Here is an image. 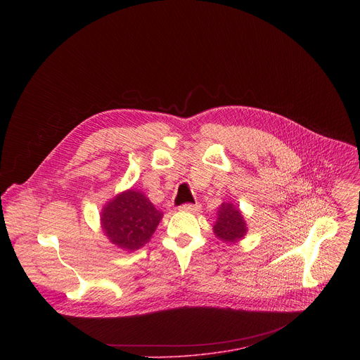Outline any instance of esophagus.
<instances>
[{
	"label": "esophagus",
	"instance_id": "1",
	"mask_svg": "<svg viewBox=\"0 0 360 360\" xmlns=\"http://www.w3.org/2000/svg\"><path fill=\"white\" fill-rule=\"evenodd\" d=\"M199 205H192V203H185L182 205V207H179V211H184V212H196L199 211Z\"/></svg>",
	"mask_w": 360,
	"mask_h": 360
}]
</instances>
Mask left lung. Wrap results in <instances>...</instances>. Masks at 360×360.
Listing matches in <instances>:
<instances>
[{"instance_id": "obj_1", "label": "left lung", "mask_w": 360, "mask_h": 360, "mask_svg": "<svg viewBox=\"0 0 360 360\" xmlns=\"http://www.w3.org/2000/svg\"><path fill=\"white\" fill-rule=\"evenodd\" d=\"M214 232L221 240L228 243H235L246 235L248 228L243 215L232 202H224L219 207Z\"/></svg>"}]
</instances>
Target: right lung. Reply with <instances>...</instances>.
I'll use <instances>...</instances> for the list:
<instances>
[{"instance_id": "1", "label": "right lung", "mask_w": 360, "mask_h": 360, "mask_svg": "<svg viewBox=\"0 0 360 360\" xmlns=\"http://www.w3.org/2000/svg\"><path fill=\"white\" fill-rule=\"evenodd\" d=\"M162 217L142 192L128 189L102 208L101 225L114 245L124 250H135L150 239Z\"/></svg>"}]
</instances>
